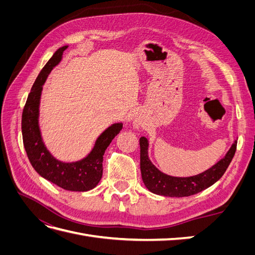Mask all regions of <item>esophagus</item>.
Returning a JSON list of instances; mask_svg holds the SVG:
<instances>
[{"instance_id": "obj_1", "label": "esophagus", "mask_w": 255, "mask_h": 255, "mask_svg": "<svg viewBox=\"0 0 255 255\" xmlns=\"http://www.w3.org/2000/svg\"><path fill=\"white\" fill-rule=\"evenodd\" d=\"M134 127H135L136 128H139L141 127V122H140V120H139V119H136V120H135V122H134Z\"/></svg>"}]
</instances>
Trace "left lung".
I'll return each mask as SVG.
<instances>
[{
	"label": "left lung",
	"mask_w": 255,
	"mask_h": 255,
	"mask_svg": "<svg viewBox=\"0 0 255 255\" xmlns=\"http://www.w3.org/2000/svg\"><path fill=\"white\" fill-rule=\"evenodd\" d=\"M140 170L142 181L151 192L165 197H189L202 191L217 182L225 174L236 151L237 140L231 146L226 156L204 172L188 177H176L165 174L154 166L148 155L149 142L140 137Z\"/></svg>",
	"instance_id": "1"
}]
</instances>
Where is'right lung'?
Here are the masks:
<instances>
[{
    "mask_svg": "<svg viewBox=\"0 0 255 255\" xmlns=\"http://www.w3.org/2000/svg\"><path fill=\"white\" fill-rule=\"evenodd\" d=\"M68 47L59 48L45 65L30 89L22 113V137L27 157L33 168L45 180L71 191L95 188L103 174V155L107 146L122 129V123H114L98 137L88 155L74 163H64L45 148L39 128V104L42 86L52 69L59 64Z\"/></svg>",
    "mask_w": 255,
    "mask_h": 255,
    "instance_id": "add662e5",
    "label": "right lung"
}]
</instances>
